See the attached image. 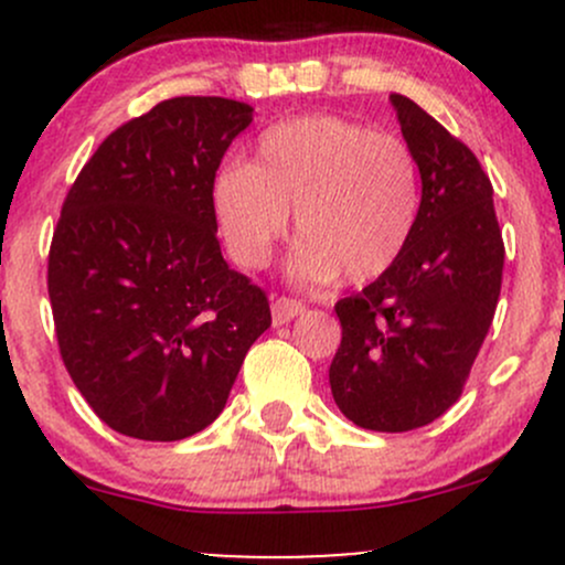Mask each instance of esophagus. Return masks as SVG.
<instances>
[{
    "label": "esophagus",
    "instance_id": "obj_1",
    "mask_svg": "<svg viewBox=\"0 0 565 565\" xmlns=\"http://www.w3.org/2000/svg\"><path fill=\"white\" fill-rule=\"evenodd\" d=\"M302 310H305V305L300 300H291V297H278V300H274V323L276 327H281V323L297 319Z\"/></svg>",
    "mask_w": 565,
    "mask_h": 565
}]
</instances>
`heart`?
<instances>
[{
  "mask_svg": "<svg viewBox=\"0 0 565 565\" xmlns=\"http://www.w3.org/2000/svg\"><path fill=\"white\" fill-rule=\"evenodd\" d=\"M423 185L412 148L340 116L278 121L257 138L252 161L212 180V210L233 260L263 268L289 231L302 238L291 274L323 284L342 274L372 281L393 268L417 228Z\"/></svg>",
  "mask_w": 565,
  "mask_h": 565,
  "instance_id": "heart-1",
  "label": "heart"
}]
</instances>
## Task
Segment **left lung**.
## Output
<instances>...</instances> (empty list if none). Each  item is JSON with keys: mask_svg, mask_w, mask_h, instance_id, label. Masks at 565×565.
<instances>
[{"mask_svg": "<svg viewBox=\"0 0 565 565\" xmlns=\"http://www.w3.org/2000/svg\"><path fill=\"white\" fill-rule=\"evenodd\" d=\"M423 178L417 228L387 274L334 305V404L377 433L430 425L462 395L502 289L494 188L476 153L404 95H391Z\"/></svg>", "mask_w": 565, "mask_h": 565, "instance_id": "1", "label": "left lung"}]
</instances>
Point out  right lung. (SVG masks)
Wrapping results in <instances>:
<instances>
[{
	"label": "right lung",
	"instance_id": "1",
	"mask_svg": "<svg viewBox=\"0 0 565 565\" xmlns=\"http://www.w3.org/2000/svg\"><path fill=\"white\" fill-rule=\"evenodd\" d=\"M252 106L172 97L114 129L63 201L47 265L61 359L93 412L180 440L225 408L270 327L265 291L223 260L212 180Z\"/></svg>",
	"mask_w": 565,
	"mask_h": 565
}]
</instances>
